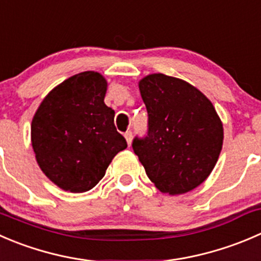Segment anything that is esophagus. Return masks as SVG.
<instances>
[{
    "label": "esophagus",
    "mask_w": 261,
    "mask_h": 261,
    "mask_svg": "<svg viewBox=\"0 0 261 261\" xmlns=\"http://www.w3.org/2000/svg\"><path fill=\"white\" fill-rule=\"evenodd\" d=\"M125 138H126V141H127V144L130 145L131 140H133V133H131V131H126Z\"/></svg>",
    "instance_id": "34e87169"
}]
</instances>
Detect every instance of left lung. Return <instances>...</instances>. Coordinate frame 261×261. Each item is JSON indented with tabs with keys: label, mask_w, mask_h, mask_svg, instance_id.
<instances>
[{
	"label": "left lung",
	"mask_w": 261,
	"mask_h": 261,
	"mask_svg": "<svg viewBox=\"0 0 261 261\" xmlns=\"http://www.w3.org/2000/svg\"><path fill=\"white\" fill-rule=\"evenodd\" d=\"M148 131L133 149L159 191L189 192L203 184L223 145V126L211 100L177 77L151 74L139 83Z\"/></svg>",
	"instance_id": "obj_1"
}]
</instances>
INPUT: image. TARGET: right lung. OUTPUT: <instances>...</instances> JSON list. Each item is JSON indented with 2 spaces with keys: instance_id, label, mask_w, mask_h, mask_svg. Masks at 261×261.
Returning a JSON list of instances; mask_svg holds the SVG:
<instances>
[{
  "instance_id": "add662e5",
  "label": "right lung",
  "mask_w": 261,
  "mask_h": 261,
  "mask_svg": "<svg viewBox=\"0 0 261 261\" xmlns=\"http://www.w3.org/2000/svg\"><path fill=\"white\" fill-rule=\"evenodd\" d=\"M107 82L85 71L56 87L32 121V145L45 176L65 191L95 186L118 151L127 148L105 105Z\"/></svg>"
}]
</instances>
